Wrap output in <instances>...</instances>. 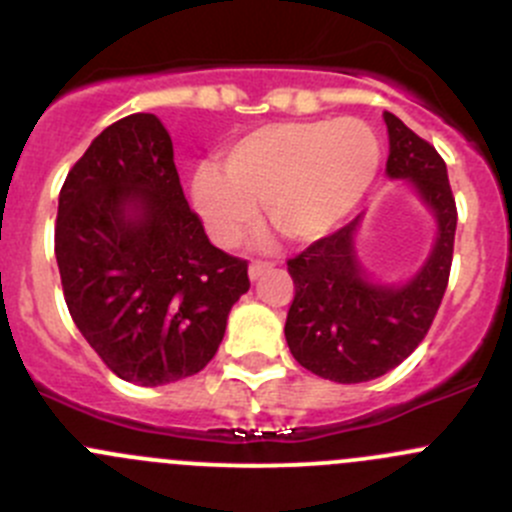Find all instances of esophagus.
Wrapping results in <instances>:
<instances>
[{"label":"esophagus","mask_w":512,"mask_h":512,"mask_svg":"<svg viewBox=\"0 0 512 512\" xmlns=\"http://www.w3.org/2000/svg\"><path fill=\"white\" fill-rule=\"evenodd\" d=\"M272 267H275V262H270V260H252L250 262V280H260L262 275H265V272H270Z\"/></svg>","instance_id":"1"}]
</instances>
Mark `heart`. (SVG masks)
I'll return each instance as SVG.
<instances>
[{
  "label": "heart",
  "instance_id": "1",
  "mask_svg": "<svg viewBox=\"0 0 512 512\" xmlns=\"http://www.w3.org/2000/svg\"><path fill=\"white\" fill-rule=\"evenodd\" d=\"M381 165L379 136L359 118L270 123L225 148L223 170L203 165L193 205L220 245L270 223L289 242H314L359 208Z\"/></svg>",
  "mask_w": 512,
  "mask_h": 512
}]
</instances>
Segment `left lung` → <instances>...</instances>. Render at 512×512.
<instances>
[{"mask_svg":"<svg viewBox=\"0 0 512 512\" xmlns=\"http://www.w3.org/2000/svg\"><path fill=\"white\" fill-rule=\"evenodd\" d=\"M389 178H404L436 218L431 255L406 285H376L356 255L361 215L287 260L294 282L285 337L294 359L322 379L361 384L399 366L431 329L448 287L456 198L446 163L401 118L384 111Z\"/></svg>","mask_w":512,"mask_h":512,"instance_id":"left-lung-1","label":"left lung"}]
</instances>
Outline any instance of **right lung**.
I'll use <instances>...</instances> for the list:
<instances>
[{"label": "right lung", "instance_id": "obj_1", "mask_svg": "<svg viewBox=\"0 0 512 512\" xmlns=\"http://www.w3.org/2000/svg\"><path fill=\"white\" fill-rule=\"evenodd\" d=\"M54 252L79 332L138 386L205 369L250 289L247 260L210 245L190 210L153 113L111 123L76 160L59 193Z\"/></svg>", "mask_w": 512, "mask_h": 512}]
</instances>
